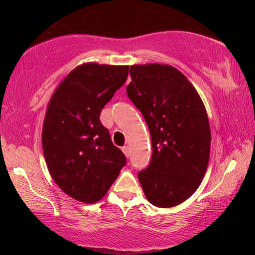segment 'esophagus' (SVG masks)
<instances>
[{"label":"esophagus","mask_w":255,"mask_h":255,"mask_svg":"<svg viewBox=\"0 0 255 255\" xmlns=\"http://www.w3.org/2000/svg\"><path fill=\"white\" fill-rule=\"evenodd\" d=\"M122 151H123V153L125 154V156H127V158H128V156H130V148H128V146H124V147L122 148Z\"/></svg>","instance_id":"1"}]
</instances>
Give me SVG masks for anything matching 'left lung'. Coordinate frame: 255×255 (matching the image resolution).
<instances>
[{"instance_id":"obj_1","label":"left lung","mask_w":255,"mask_h":255,"mask_svg":"<svg viewBox=\"0 0 255 255\" xmlns=\"http://www.w3.org/2000/svg\"><path fill=\"white\" fill-rule=\"evenodd\" d=\"M130 75L128 96L145 118L153 147L139 182L153 205L175 207L196 191L208 168L207 110L194 86L172 66L133 65Z\"/></svg>"}]
</instances>
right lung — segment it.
Listing matches in <instances>:
<instances>
[{
	"instance_id": "right-lung-1",
	"label": "right lung",
	"mask_w": 255,
	"mask_h": 255,
	"mask_svg": "<svg viewBox=\"0 0 255 255\" xmlns=\"http://www.w3.org/2000/svg\"><path fill=\"white\" fill-rule=\"evenodd\" d=\"M128 74V66L87 62L62 80L48 102L44 156L54 182L76 201H100L127 163L100 115Z\"/></svg>"
}]
</instances>
